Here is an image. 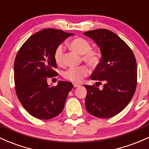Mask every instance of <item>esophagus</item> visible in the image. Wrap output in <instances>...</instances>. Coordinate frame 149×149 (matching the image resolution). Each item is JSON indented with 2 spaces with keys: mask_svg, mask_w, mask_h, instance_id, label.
<instances>
[{
  "mask_svg": "<svg viewBox=\"0 0 149 149\" xmlns=\"http://www.w3.org/2000/svg\"><path fill=\"white\" fill-rule=\"evenodd\" d=\"M81 85L80 84H77V83H73V87L74 88H77V87H80Z\"/></svg>",
  "mask_w": 149,
  "mask_h": 149,
  "instance_id": "obj_1",
  "label": "esophagus"
}]
</instances>
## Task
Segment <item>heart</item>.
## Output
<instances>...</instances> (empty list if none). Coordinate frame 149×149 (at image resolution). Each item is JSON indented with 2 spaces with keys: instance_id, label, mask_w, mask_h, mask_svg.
Listing matches in <instances>:
<instances>
[{
  "instance_id": "obj_1",
  "label": "heart",
  "mask_w": 149,
  "mask_h": 149,
  "mask_svg": "<svg viewBox=\"0 0 149 149\" xmlns=\"http://www.w3.org/2000/svg\"><path fill=\"white\" fill-rule=\"evenodd\" d=\"M72 50L75 51L79 54L82 55L83 61L89 66L96 67L100 61L101 54L99 50L91 49V45L89 42L83 37H78L73 39L68 44ZM63 47L60 45L56 49L54 54V58L58 66H62L63 64ZM90 70L87 66H81L78 68H69L63 73L65 79L73 83H80L85 77L89 74Z\"/></svg>"
}]
</instances>
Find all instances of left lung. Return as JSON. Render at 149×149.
Returning a JSON list of instances; mask_svg holds the SVG:
<instances>
[{"instance_id": "left-lung-1", "label": "left lung", "mask_w": 149, "mask_h": 149, "mask_svg": "<svg viewBox=\"0 0 149 149\" xmlns=\"http://www.w3.org/2000/svg\"><path fill=\"white\" fill-rule=\"evenodd\" d=\"M100 47L102 58L91 74L95 83H103V89L95 85H84L87 90L86 107L99 118H110L130 103L137 85L136 58L130 47L119 36L106 29L84 32Z\"/></svg>"}]
</instances>
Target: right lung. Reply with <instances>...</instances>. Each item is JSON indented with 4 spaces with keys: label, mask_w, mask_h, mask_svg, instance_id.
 Returning a JSON list of instances; mask_svg holds the SVG:
<instances>
[{
    "label": "right lung",
    "mask_w": 149,
    "mask_h": 149,
    "mask_svg": "<svg viewBox=\"0 0 149 149\" xmlns=\"http://www.w3.org/2000/svg\"><path fill=\"white\" fill-rule=\"evenodd\" d=\"M73 35L61 29H45L36 32L20 47L14 63L15 92L24 108L39 120H49L63 110L73 84L59 81L50 87L48 78L58 75L54 71L56 49Z\"/></svg>",
    "instance_id": "right-lung-1"
}]
</instances>
